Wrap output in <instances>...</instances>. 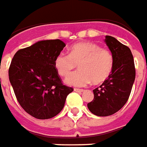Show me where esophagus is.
<instances>
[{"label":"esophagus","mask_w":147,"mask_h":147,"mask_svg":"<svg viewBox=\"0 0 147 147\" xmlns=\"http://www.w3.org/2000/svg\"><path fill=\"white\" fill-rule=\"evenodd\" d=\"M74 90L77 91V92H82L84 90L83 89H79V88H74Z\"/></svg>","instance_id":"1"}]
</instances>
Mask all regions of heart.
<instances>
[{
    "mask_svg": "<svg viewBox=\"0 0 147 147\" xmlns=\"http://www.w3.org/2000/svg\"><path fill=\"white\" fill-rule=\"evenodd\" d=\"M78 64L80 69L69 75ZM54 65L61 77H67V83L84 86L92 81L99 84L112 74L114 66L113 53L93 43H78L73 45L69 54L61 53L55 58Z\"/></svg>",
    "mask_w": 147,
    "mask_h": 147,
    "instance_id": "b5f03b06",
    "label": "heart"
}]
</instances>
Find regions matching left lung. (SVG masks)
<instances>
[{
	"mask_svg": "<svg viewBox=\"0 0 147 147\" xmlns=\"http://www.w3.org/2000/svg\"><path fill=\"white\" fill-rule=\"evenodd\" d=\"M105 42L114 57L112 74L103 84L93 90L94 99L87 103L91 113L108 117L118 112L126 103L136 75L130 49L113 36L106 35Z\"/></svg>",
	"mask_w": 147,
	"mask_h": 147,
	"instance_id": "left-lung-1",
	"label": "left lung"
}]
</instances>
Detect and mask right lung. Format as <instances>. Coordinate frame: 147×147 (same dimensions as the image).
Here are the masks:
<instances>
[{
  "label": "right lung",
  "mask_w": 147,
  "mask_h": 147,
  "mask_svg": "<svg viewBox=\"0 0 147 147\" xmlns=\"http://www.w3.org/2000/svg\"><path fill=\"white\" fill-rule=\"evenodd\" d=\"M65 44L60 39L43 40L19 49L12 59L9 78L17 100L36 119H50L61 111L74 90L64 85L54 65Z\"/></svg>",
  "instance_id": "1"
}]
</instances>
